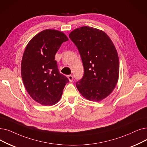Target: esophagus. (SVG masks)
<instances>
[{
	"label": "esophagus",
	"instance_id": "esophagus-1",
	"mask_svg": "<svg viewBox=\"0 0 147 147\" xmlns=\"http://www.w3.org/2000/svg\"><path fill=\"white\" fill-rule=\"evenodd\" d=\"M67 78H68V79L69 82H72L73 80V78H73V76L72 75H68L67 76Z\"/></svg>",
	"mask_w": 147,
	"mask_h": 147
}]
</instances>
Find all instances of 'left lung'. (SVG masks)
Returning <instances> with one entry per match:
<instances>
[{
	"label": "left lung",
	"instance_id": "8db88e82",
	"mask_svg": "<svg viewBox=\"0 0 147 147\" xmlns=\"http://www.w3.org/2000/svg\"><path fill=\"white\" fill-rule=\"evenodd\" d=\"M69 37L77 46L84 67V76L76 87L86 99L100 101L113 91L118 80L117 49L104 31L92 27L76 29Z\"/></svg>",
	"mask_w": 147,
	"mask_h": 147
}]
</instances>
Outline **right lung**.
Segmentation results:
<instances>
[{
    "label": "right lung",
    "mask_w": 147,
    "mask_h": 147,
    "mask_svg": "<svg viewBox=\"0 0 147 147\" xmlns=\"http://www.w3.org/2000/svg\"><path fill=\"white\" fill-rule=\"evenodd\" d=\"M68 40L61 31L46 29L32 38L25 48L21 63L23 84L30 96L42 105L58 103L69 82L59 73L55 60L61 44Z\"/></svg>",
    "instance_id": "add662e5"
}]
</instances>
